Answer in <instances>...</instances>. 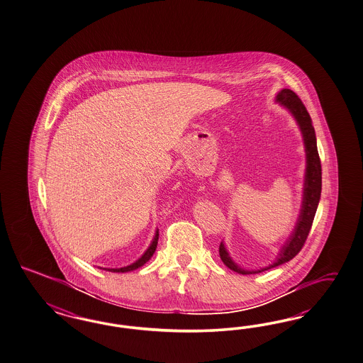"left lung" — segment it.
I'll return each instance as SVG.
<instances>
[{"mask_svg": "<svg viewBox=\"0 0 363 363\" xmlns=\"http://www.w3.org/2000/svg\"><path fill=\"white\" fill-rule=\"evenodd\" d=\"M275 102L279 104V106L285 108L294 117L303 138V146H305V154H306V169H305V179H303L302 203H301V210H299V216H298L294 230L291 231V234L286 240L285 245L281 247L274 262L269 266H264L257 270H246L233 261L225 243L220 242V257L222 262L238 274H258L264 270L273 269L275 266L286 264L290 259H293L301 252L303 243L308 238V231L311 229L314 216L318 208L319 199H320L322 167H320L318 149H317L315 130L311 123L310 114L305 108V105L302 104V101L298 99L297 94L290 89H282L277 94Z\"/></svg>", "mask_w": 363, "mask_h": 363, "instance_id": "8db88e82", "label": "left lung"}]
</instances>
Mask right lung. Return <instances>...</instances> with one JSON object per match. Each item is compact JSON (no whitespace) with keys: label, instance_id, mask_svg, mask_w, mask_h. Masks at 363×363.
Here are the masks:
<instances>
[{"label":"right lung","instance_id":"right-lung-1","mask_svg":"<svg viewBox=\"0 0 363 363\" xmlns=\"http://www.w3.org/2000/svg\"><path fill=\"white\" fill-rule=\"evenodd\" d=\"M158 229L155 230V234H154L153 240L150 242V245H149V247L145 250V253L135 261V262H133V264H128V266H123V267H117V269H104V270H106V272H111V273H128V272H133V270H135V269H138V267H141L143 264H146L152 257H153L154 252H155V249H157V243H158ZM99 269H102V267H99Z\"/></svg>","mask_w":363,"mask_h":363}]
</instances>
